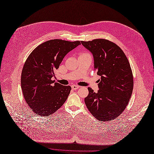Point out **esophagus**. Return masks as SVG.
Segmentation results:
<instances>
[{
    "label": "esophagus",
    "mask_w": 154,
    "mask_h": 154,
    "mask_svg": "<svg viewBox=\"0 0 154 154\" xmlns=\"http://www.w3.org/2000/svg\"><path fill=\"white\" fill-rule=\"evenodd\" d=\"M79 87H80V86H78V85H72V86H71V88H72V90H76L77 89L79 88Z\"/></svg>",
    "instance_id": "obj_1"
}]
</instances>
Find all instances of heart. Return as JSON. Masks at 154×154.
<instances>
[{"mask_svg": "<svg viewBox=\"0 0 154 154\" xmlns=\"http://www.w3.org/2000/svg\"><path fill=\"white\" fill-rule=\"evenodd\" d=\"M88 54V53H82V54Z\"/></svg>", "mask_w": 154, "mask_h": 154, "instance_id": "1", "label": "heart"}]
</instances>
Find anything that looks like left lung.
I'll return each mask as SVG.
<instances>
[{
    "label": "left lung",
    "instance_id": "1",
    "mask_svg": "<svg viewBox=\"0 0 154 154\" xmlns=\"http://www.w3.org/2000/svg\"><path fill=\"white\" fill-rule=\"evenodd\" d=\"M81 42L93 54L94 69L101 76L98 93L88 88L85 104L95 119L110 121L125 110L132 94L134 78L130 63L122 49L112 41L96 39Z\"/></svg>",
    "mask_w": 154,
    "mask_h": 154
}]
</instances>
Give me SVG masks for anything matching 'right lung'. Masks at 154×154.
Returning a JSON list of instances; mask_svg holds the SVG:
<instances>
[{
	"instance_id": "1",
	"label": "right lung",
	"mask_w": 154,
	"mask_h": 154,
	"mask_svg": "<svg viewBox=\"0 0 154 154\" xmlns=\"http://www.w3.org/2000/svg\"><path fill=\"white\" fill-rule=\"evenodd\" d=\"M79 45V41L51 39L36 47L27 58L21 73V88L27 104L35 114L52 115L67 100L71 87L54 84L51 78L64 56Z\"/></svg>"
}]
</instances>
